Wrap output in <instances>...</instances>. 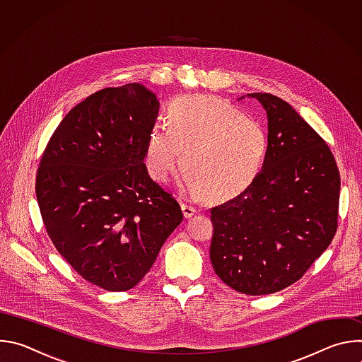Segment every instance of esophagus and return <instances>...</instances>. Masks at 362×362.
<instances>
[{
  "label": "esophagus",
  "mask_w": 362,
  "mask_h": 362,
  "mask_svg": "<svg viewBox=\"0 0 362 362\" xmlns=\"http://www.w3.org/2000/svg\"><path fill=\"white\" fill-rule=\"evenodd\" d=\"M182 212H183V215H185L186 219H190L192 216L196 215L197 209L194 208L193 204H190V203H182Z\"/></svg>",
  "instance_id": "34e87169"
}]
</instances>
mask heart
Masks as SVG:
<instances>
[{
	"instance_id": "1",
	"label": "heart",
	"mask_w": 362,
	"mask_h": 362,
	"mask_svg": "<svg viewBox=\"0 0 362 362\" xmlns=\"http://www.w3.org/2000/svg\"><path fill=\"white\" fill-rule=\"evenodd\" d=\"M267 151L268 134L259 120L219 98L187 95L169 106L168 126L148 130L144 165L153 180L165 183L185 163L183 189L228 197L253 182Z\"/></svg>"
}]
</instances>
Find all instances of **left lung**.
Instances as JSON below:
<instances>
[{"label":"left lung","mask_w":362,"mask_h":362,"mask_svg":"<svg viewBox=\"0 0 362 362\" xmlns=\"http://www.w3.org/2000/svg\"><path fill=\"white\" fill-rule=\"evenodd\" d=\"M247 97L267 112V158L243 192L212 208L211 261L235 291L269 295L300 279L329 246L341 179L329 147L291 105L268 93Z\"/></svg>","instance_id":"obj_1"}]
</instances>
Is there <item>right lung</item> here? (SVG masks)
I'll return each instance as SVG.
<instances>
[{"label":"right lung","instance_id":"obj_1","mask_svg":"<svg viewBox=\"0 0 362 362\" xmlns=\"http://www.w3.org/2000/svg\"><path fill=\"white\" fill-rule=\"evenodd\" d=\"M159 100L140 83L103 88L62 120L35 180L49 239L86 281L127 291L150 271L183 221L144 165Z\"/></svg>","mask_w":362,"mask_h":362}]
</instances>
